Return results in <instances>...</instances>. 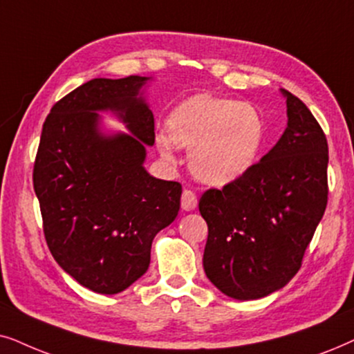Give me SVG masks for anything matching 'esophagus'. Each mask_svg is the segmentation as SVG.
<instances>
[{"label": "esophagus", "instance_id": "1", "mask_svg": "<svg viewBox=\"0 0 354 354\" xmlns=\"http://www.w3.org/2000/svg\"><path fill=\"white\" fill-rule=\"evenodd\" d=\"M181 207L183 210L186 212H191L194 210L197 207V196L192 192L191 189H185L183 191V196H181Z\"/></svg>", "mask_w": 354, "mask_h": 354}]
</instances>
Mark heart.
I'll list each match as a JSON object with an SVG mask.
<instances>
[{
  "label": "heart",
  "instance_id": "obj_1",
  "mask_svg": "<svg viewBox=\"0 0 354 354\" xmlns=\"http://www.w3.org/2000/svg\"><path fill=\"white\" fill-rule=\"evenodd\" d=\"M167 136H157L160 155L174 160V147L189 149L187 165L197 180L226 186L241 180L257 162L263 121L256 108L209 93L186 98L169 111Z\"/></svg>",
  "mask_w": 354,
  "mask_h": 354
}]
</instances>
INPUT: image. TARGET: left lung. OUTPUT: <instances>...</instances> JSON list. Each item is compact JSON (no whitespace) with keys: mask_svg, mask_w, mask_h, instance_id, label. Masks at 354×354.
I'll list each match as a JSON object with an SVG mask.
<instances>
[{"mask_svg":"<svg viewBox=\"0 0 354 354\" xmlns=\"http://www.w3.org/2000/svg\"><path fill=\"white\" fill-rule=\"evenodd\" d=\"M281 93L288 124L279 142L241 180L199 201L209 226L205 275L239 301L263 298L293 279L327 207V138L298 97Z\"/></svg>","mask_w":354,"mask_h":354,"instance_id":"obj_1","label":"left lung"}]
</instances>
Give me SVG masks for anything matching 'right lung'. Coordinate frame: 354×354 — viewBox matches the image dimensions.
Returning a JSON list of instances; mask_svg holds the SVG:
<instances>
[{
  "label": "right lung",
  "instance_id": "1",
  "mask_svg": "<svg viewBox=\"0 0 354 354\" xmlns=\"http://www.w3.org/2000/svg\"><path fill=\"white\" fill-rule=\"evenodd\" d=\"M149 77L92 79L56 102L34 163L50 252L66 273L100 295L121 293L147 272L160 230L176 218L181 185L150 176L145 147L153 115L140 97ZM120 115L131 135H103L97 111Z\"/></svg>",
  "mask_w": 354,
  "mask_h": 354
}]
</instances>
